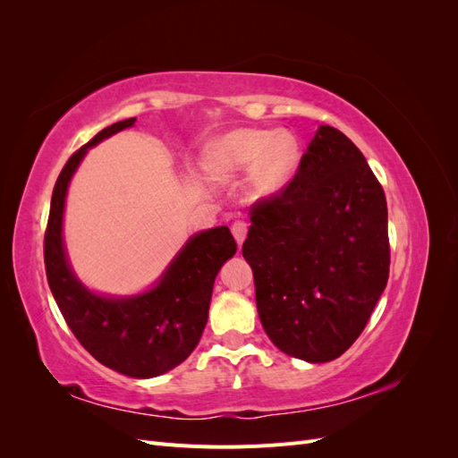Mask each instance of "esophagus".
<instances>
[{"mask_svg": "<svg viewBox=\"0 0 458 458\" xmlns=\"http://www.w3.org/2000/svg\"><path fill=\"white\" fill-rule=\"evenodd\" d=\"M231 231H233V237H234V241H237V244L241 246V244L244 242V239H246L248 224H246V221H234L233 227H231Z\"/></svg>", "mask_w": 458, "mask_h": 458, "instance_id": "1", "label": "esophagus"}]
</instances>
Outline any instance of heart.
Returning a JSON list of instances; mask_svg holds the SVG:
<instances>
[{"instance_id":"heart-1","label":"heart","mask_w":458,"mask_h":458,"mask_svg":"<svg viewBox=\"0 0 458 458\" xmlns=\"http://www.w3.org/2000/svg\"><path fill=\"white\" fill-rule=\"evenodd\" d=\"M300 147L290 133L269 130H237L208 148V168L217 177L252 170V183L259 195L279 191L298 162Z\"/></svg>"}]
</instances>
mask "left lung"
Wrapping results in <instances>:
<instances>
[{"label": "left lung", "mask_w": 458, "mask_h": 458, "mask_svg": "<svg viewBox=\"0 0 458 458\" xmlns=\"http://www.w3.org/2000/svg\"><path fill=\"white\" fill-rule=\"evenodd\" d=\"M242 244L269 340L327 363L361 335L390 275L384 189L342 131L318 126L281 192L250 208Z\"/></svg>", "instance_id": "left-lung-1"}]
</instances>
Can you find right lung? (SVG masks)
Listing matches in <instances>:
<instances>
[{
	"mask_svg": "<svg viewBox=\"0 0 458 458\" xmlns=\"http://www.w3.org/2000/svg\"><path fill=\"white\" fill-rule=\"evenodd\" d=\"M133 123L135 118L113 123L68 158L53 189L44 258L53 298L78 342L108 369L152 378L183 363L197 348L214 281L237 252V242L225 225L192 234L157 284L135 296H103L81 284L63 241L66 191L86 152Z\"/></svg>",
	"mask_w": 458,
	"mask_h": 458,
	"instance_id": "right-lung-1",
	"label": "right lung"
}]
</instances>
